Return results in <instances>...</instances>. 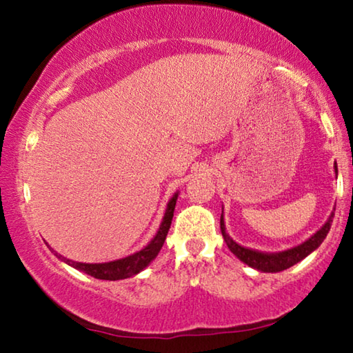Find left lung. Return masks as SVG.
Here are the masks:
<instances>
[{
	"label": "left lung",
	"instance_id": "left-lung-1",
	"mask_svg": "<svg viewBox=\"0 0 353 353\" xmlns=\"http://www.w3.org/2000/svg\"><path fill=\"white\" fill-rule=\"evenodd\" d=\"M334 172H336V176H338L336 163H334ZM333 216H334V213L332 212V214L327 219V223L322 225L312 238H308L307 241H303L302 244H299V246H296V248H291L288 250H282V252H274V254L248 249V248H243L238 243H235L229 236V234L225 232L223 214H221V234H223L227 248L232 250V254H235L238 259H240L243 263H246L248 266L254 268V270H259L261 272H280V271L288 270V268H291L292 265H296V263L303 260L307 255H310L313 250H316L321 246V243L325 240L328 230H330V225L333 223Z\"/></svg>",
	"mask_w": 353,
	"mask_h": 353
}]
</instances>
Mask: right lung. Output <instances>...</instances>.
I'll return each instance as SVG.
<instances>
[{
	"mask_svg": "<svg viewBox=\"0 0 353 353\" xmlns=\"http://www.w3.org/2000/svg\"><path fill=\"white\" fill-rule=\"evenodd\" d=\"M177 196L179 193H174V196L170 199L168 205H166V210L163 214V219H162V224H160L157 234L152 238L151 241H149L148 246L143 248L139 252H135L129 256H124V259H119V260H113V261H107V263H81V261H73V260H68L62 256L61 254H57L54 249H51L54 252V255L57 256L59 260H62L63 263H67V265L73 266L74 270H79L82 272L88 274V276H92L94 279H99V280H121V279H128V277H132L135 274L141 272L145 268L151 263L157 254L160 252V249H162L163 243L166 240V235H168V230L171 227V221L172 216H174V207H176V201H177Z\"/></svg>",
	"mask_w": 353,
	"mask_h": 353,
	"instance_id": "right-lung-1",
	"label": "right lung"
}]
</instances>
